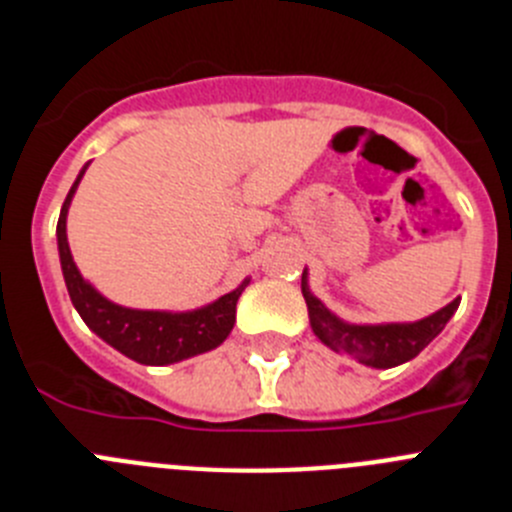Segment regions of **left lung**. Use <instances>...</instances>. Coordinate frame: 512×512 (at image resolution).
Returning <instances> with one entry per match:
<instances>
[{
    "instance_id": "1",
    "label": "left lung",
    "mask_w": 512,
    "mask_h": 512,
    "mask_svg": "<svg viewBox=\"0 0 512 512\" xmlns=\"http://www.w3.org/2000/svg\"><path fill=\"white\" fill-rule=\"evenodd\" d=\"M302 297L307 302L315 336L333 351L354 356L361 364L374 366V369H390V366L415 359L446 328L449 318L459 307V297H456L454 302H449V305L428 315V318L418 320V323L348 325L338 320L318 297L310 295L305 274H302Z\"/></svg>"
}]
</instances>
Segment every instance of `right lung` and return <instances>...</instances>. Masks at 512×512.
Here are the masks:
<instances>
[{
    "instance_id": "right-lung-1",
    "label": "right lung",
    "mask_w": 512,
    "mask_h": 512,
    "mask_svg": "<svg viewBox=\"0 0 512 512\" xmlns=\"http://www.w3.org/2000/svg\"><path fill=\"white\" fill-rule=\"evenodd\" d=\"M84 174V171H81ZM74 182V187L66 194V202L61 207L58 217V253H61V269L66 279V289L84 318V323L97 333L102 341L117 348L120 354L138 364L164 366L174 361L189 359V356L205 354L210 348L220 346L228 338L235 323V302L241 297L243 287H238L230 295H223L212 305L202 307L194 312H153V310H128L115 302L104 300L92 284L81 279L74 259H71L69 241H66V212H69L71 197L81 182Z\"/></svg>"
}]
</instances>
